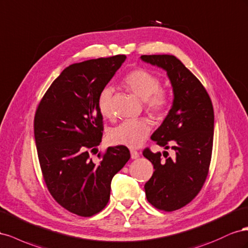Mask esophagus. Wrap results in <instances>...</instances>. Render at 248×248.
<instances>
[{"label":"esophagus","mask_w":248,"mask_h":248,"mask_svg":"<svg viewBox=\"0 0 248 248\" xmlns=\"http://www.w3.org/2000/svg\"><path fill=\"white\" fill-rule=\"evenodd\" d=\"M131 158L132 159H137L139 158V153L135 150H131Z\"/></svg>","instance_id":"obj_1"}]
</instances>
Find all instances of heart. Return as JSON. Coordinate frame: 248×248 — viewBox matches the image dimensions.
Masks as SVG:
<instances>
[{"instance_id":"b5f03b06","label":"heart","mask_w":248,"mask_h":248,"mask_svg":"<svg viewBox=\"0 0 248 248\" xmlns=\"http://www.w3.org/2000/svg\"><path fill=\"white\" fill-rule=\"evenodd\" d=\"M124 84L133 93L144 100L145 108L155 113L165 111L170 95L168 90L160 87V78L150 70L137 68L124 77ZM97 106L100 112L106 117L112 114V89L106 87L98 95ZM153 129V124L148 118L126 119L113 128L109 133L111 143L135 148L142 144Z\"/></svg>"}]
</instances>
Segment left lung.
Masks as SVG:
<instances>
[{
  "label": "left lung",
  "mask_w": 248,
  "mask_h": 248,
  "mask_svg": "<svg viewBox=\"0 0 248 248\" xmlns=\"http://www.w3.org/2000/svg\"><path fill=\"white\" fill-rule=\"evenodd\" d=\"M141 60L163 68L173 90L172 107L152 135L168 153L143 155L155 171L144 185L146 200L155 208L171 212L186 206L200 193L209 173L214 136V110L201 81L172 55H142Z\"/></svg>",
  "instance_id": "8db88e82"
}]
</instances>
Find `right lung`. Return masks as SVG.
Segmentation results:
<instances>
[{
	"instance_id": "obj_1",
	"label": "right lung",
	"mask_w": 248,
	"mask_h": 248,
	"mask_svg": "<svg viewBox=\"0 0 248 248\" xmlns=\"http://www.w3.org/2000/svg\"><path fill=\"white\" fill-rule=\"evenodd\" d=\"M124 55L87 60L66 67L46 90L34 117V136L42 176L60 206L83 217L109 202L111 181L131 158L128 147L100 145L103 115L98 95L125 60Z\"/></svg>"
}]
</instances>
